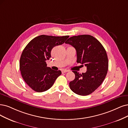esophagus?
Wrapping results in <instances>:
<instances>
[{
  "mask_svg": "<svg viewBox=\"0 0 128 128\" xmlns=\"http://www.w3.org/2000/svg\"><path fill=\"white\" fill-rule=\"evenodd\" d=\"M69 70H62V73H66V72H68Z\"/></svg>",
  "mask_w": 128,
  "mask_h": 128,
  "instance_id": "esophagus-1",
  "label": "esophagus"
}]
</instances>
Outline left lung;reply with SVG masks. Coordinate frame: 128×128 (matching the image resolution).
Returning a JSON list of instances; mask_svg holds the SVG:
<instances>
[{
    "label": "left lung",
    "mask_w": 128,
    "mask_h": 128,
    "mask_svg": "<svg viewBox=\"0 0 128 128\" xmlns=\"http://www.w3.org/2000/svg\"><path fill=\"white\" fill-rule=\"evenodd\" d=\"M76 50L77 63L87 68L86 73L73 71L75 79L70 82L71 90L85 96L93 92L101 86L108 70V58L104 47L96 38L89 35L74 36L66 41Z\"/></svg>",
    "instance_id": "8db88e82"
}]
</instances>
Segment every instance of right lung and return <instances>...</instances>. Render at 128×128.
<instances>
[{"label":"right lung","instance_id":"obj_1","mask_svg":"<svg viewBox=\"0 0 128 128\" xmlns=\"http://www.w3.org/2000/svg\"><path fill=\"white\" fill-rule=\"evenodd\" d=\"M69 36L42 35L35 37L24 49L20 68L25 82L33 90L42 92L50 88L62 74L47 66L46 60L50 58L54 47L63 44Z\"/></svg>","mask_w":128,"mask_h":128}]
</instances>
